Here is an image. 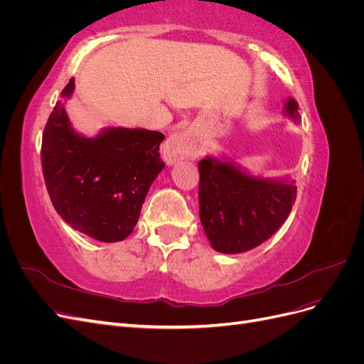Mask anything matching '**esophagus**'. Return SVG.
Segmentation results:
<instances>
[{"label": "esophagus", "instance_id": "obj_1", "mask_svg": "<svg viewBox=\"0 0 364 364\" xmlns=\"http://www.w3.org/2000/svg\"><path fill=\"white\" fill-rule=\"evenodd\" d=\"M194 149H196L194 139L188 134H185V132H178V134H174L168 138L167 144H165L164 153H165V158L168 161H176L185 156H190L194 151Z\"/></svg>", "mask_w": 364, "mask_h": 364}]
</instances>
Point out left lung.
<instances>
[{"label":"left lung","instance_id":"obj_1","mask_svg":"<svg viewBox=\"0 0 364 364\" xmlns=\"http://www.w3.org/2000/svg\"><path fill=\"white\" fill-rule=\"evenodd\" d=\"M294 98L287 114L299 118ZM199 215L211 246L222 253H240L269 240L290 215L296 200L293 183L267 181L208 156L199 162Z\"/></svg>","mask_w":364,"mask_h":364}]
</instances>
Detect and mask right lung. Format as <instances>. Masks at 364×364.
I'll return each mask as SVG.
<instances>
[{"mask_svg": "<svg viewBox=\"0 0 364 364\" xmlns=\"http://www.w3.org/2000/svg\"><path fill=\"white\" fill-rule=\"evenodd\" d=\"M74 79L63 87L70 98ZM161 132L106 129L95 138L77 135L60 102L42 134L43 181L58 214L87 237L105 243L134 232L151 182L165 164Z\"/></svg>", "mask_w": 364, "mask_h": 364, "instance_id": "add662e5", "label": "right lung"}]
</instances>
